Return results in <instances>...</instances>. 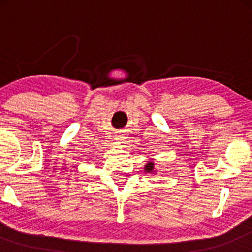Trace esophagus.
Returning <instances> with one entry per match:
<instances>
[{
    "label": "esophagus",
    "instance_id": "obj_1",
    "mask_svg": "<svg viewBox=\"0 0 252 252\" xmlns=\"http://www.w3.org/2000/svg\"><path fill=\"white\" fill-rule=\"evenodd\" d=\"M116 140L118 141V142H122V140H123V136H122V135H118V136L116 137Z\"/></svg>",
    "mask_w": 252,
    "mask_h": 252
}]
</instances>
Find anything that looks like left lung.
Returning a JSON list of instances; mask_svg holds the SVG:
<instances>
[{"label": "left lung", "instance_id": "obj_1", "mask_svg": "<svg viewBox=\"0 0 252 252\" xmlns=\"http://www.w3.org/2000/svg\"><path fill=\"white\" fill-rule=\"evenodd\" d=\"M143 171L146 172V173H154V174H156L157 171H156V167H155L154 161H153V160L147 161V164L144 165Z\"/></svg>", "mask_w": 252, "mask_h": 252}]
</instances>
